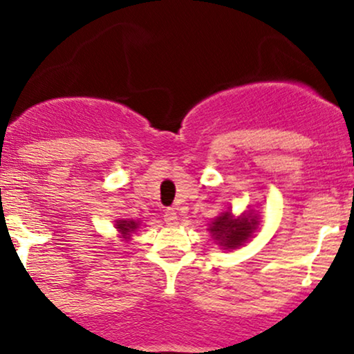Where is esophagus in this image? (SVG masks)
Masks as SVG:
<instances>
[{
	"instance_id": "obj_1",
	"label": "esophagus",
	"mask_w": 354,
	"mask_h": 354,
	"mask_svg": "<svg viewBox=\"0 0 354 354\" xmlns=\"http://www.w3.org/2000/svg\"><path fill=\"white\" fill-rule=\"evenodd\" d=\"M163 218H165V223H166V225H168V226H173V225H176L178 214H176V211L169 208V209H166V211H165Z\"/></svg>"
}]
</instances>
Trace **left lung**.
Returning <instances> with one entry per match:
<instances>
[{"instance_id":"1","label":"left lung","mask_w":354,"mask_h":354,"mask_svg":"<svg viewBox=\"0 0 354 354\" xmlns=\"http://www.w3.org/2000/svg\"><path fill=\"white\" fill-rule=\"evenodd\" d=\"M256 225H258V221L254 218L250 219L246 214L238 219H233L231 213H223L221 216L214 219L213 226H209V231L223 246L236 248L241 246L251 236Z\"/></svg>"}]
</instances>
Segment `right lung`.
<instances>
[{
  "instance_id": "1",
  "label": "right lung",
  "mask_w": 354,
  "mask_h": 354,
  "mask_svg": "<svg viewBox=\"0 0 354 354\" xmlns=\"http://www.w3.org/2000/svg\"><path fill=\"white\" fill-rule=\"evenodd\" d=\"M136 223L135 221H118V230L121 231V234L123 236H128L129 231H133L136 228Z\"/></svg>"
}]
</instances>
